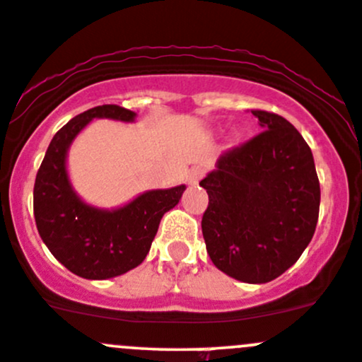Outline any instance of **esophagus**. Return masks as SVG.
<instances>
[{
    "instance_id": "esophagus-1",
    "label": "esophagus",
    "mask_w": 362,
    "mask_h": 362,
    "mask_svg": "<svg viewBox=\"0 0 362 362\" xmlns=\"http://www.w3.org/2000/svg\"><path fill=\"white\" fill-rule=\"evenodd\" d=\"M204 176V169L202 167H193L188 174V182L189 185H197L200 181V177Z\"/></svg>"
}]
</instances>
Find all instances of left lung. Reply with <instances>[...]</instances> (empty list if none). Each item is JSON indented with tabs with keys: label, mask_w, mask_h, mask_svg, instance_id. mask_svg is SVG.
Instances as JSON below:
<instances>
[{
	"label": "left lung",
	"mask_w": 362,
	"mask_h": 362,
	"mask_svg": "<svg viewBox=\"0 0 362 362\" xmlns=\"http://www.w3.org/2000/svg\"><path fill=\"white\" fill-rule=\"evenodd\" d=\"M251 113L262 132L225 151L200 181L209 195L202 233L219 270L264 284L293 267L310 244L320 186L301 134L279 115Z\"/></svg>",
	"instance_id": "left-lung-1"
}]
</instances>
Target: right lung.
<instances>
[{
  "mask_svg": "<svg viewBox=\"0 0 362 362\" xmlns=\"http://www.w3.org/2000/svg\"><path fill=\"white\" fill-rule=\"evenodd\" d=\"M94 118L134 122L136 113L104 104L71 118L48 144L36 174L33 206L40 237L55 259L78 277L104 281L144 262L160 219L177 206L186 186L150 189L111 211L85 204L71 186L66 156L74 137Z\"/></svg>",
  "mask_w": 362,
  "mask_h": 362,
  "instance_id": "right-lung-1",
  "label": "right lung"
}]
</instances>
